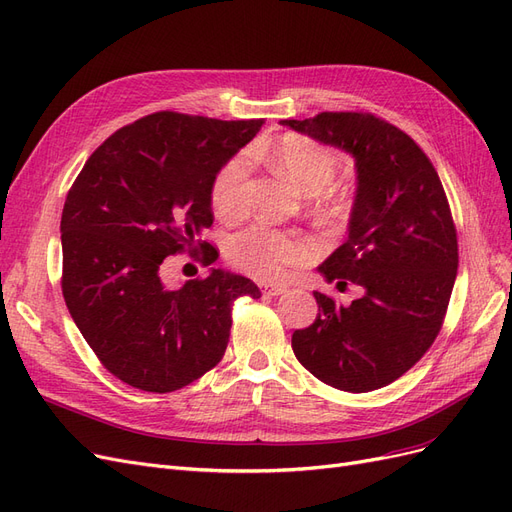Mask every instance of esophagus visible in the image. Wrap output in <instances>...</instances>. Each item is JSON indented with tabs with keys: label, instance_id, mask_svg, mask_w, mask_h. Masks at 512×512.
I'll list each match as a JSON object with an SVG mask.
<instances>
[{
	"label": "esophagus",
	"instance_id": "esophagus-1",
	"mask_svg": "<svg viewBox=\"0 0 512 512\" xmlns=\"http://www.w3.org/2000/svg\"><path fill=\"white\" fill-rule=\"evenodd\" d=\"M259 289H261L263 295H280V293L287 291V285H283V283H278V285H274V283H261Z\"/></svg>",
	"mask_w": 512,
	"mask_h": 512
}]
</instances>
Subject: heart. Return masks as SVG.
Listing matches in <instances>:
<instances>
[{"label": "heart", "instance_id": "obj_1", "mask_svg": "<svg viewBox=\"0 0 512 512\" xmlns=\"http://www.w3.org/2000/svg\"><path fill=\"white\" fill-rule=\"evenodd\" d=\"M272 159L295 185L312 195V206L321 212H338L340 197L329 189L334 183L340 159L334 148L302 134H287L272 148ZM251 153L229 157L212 178L210 202L225 221L242 219L251 204ZM312 255V242L302 234L285 232L255 223L234 234L225 244V257L240 272L259 280L283 278L287 268L300 266Z\"/></svg>", "mask_w": 512, "mask_h": 512}]
</instances>
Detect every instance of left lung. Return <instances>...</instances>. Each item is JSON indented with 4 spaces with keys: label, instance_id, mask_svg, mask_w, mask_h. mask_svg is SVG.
Masks as SVG:
<instances>
[{
    "label": "left lung",
    "instance_id": "obj_1",
    "mask_svg": "<svg viewBox=\"0 0 512 512\" xmlns=\"http://www.w3.org/2000/svg\"><path fill=\"white\" fill-rule=\"evenodd\" d=\"M283 125L355 157L349 238L319 272L338 289L364 287L349 306L315 291L319 315L295 329L293 353L329 387L381 389L417 364L447 317L459 263L447 193L423 148L372 112H319Z\"/></svg>",
    "mask_w": 512,
    "mask_h": 512
}]
</instances>
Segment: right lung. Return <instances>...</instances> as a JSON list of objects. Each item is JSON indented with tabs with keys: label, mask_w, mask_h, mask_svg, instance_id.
<instances>
[{
	"label": "right lung",
	"mask_w": 512,
	"mask_h": 512,
	"mask_svg": "<svg viewBox=\"0 0 512 512\" xmlns=\"http://www.w3.org/2000/svg\"><path fill=\"white\" fill-rule=\"evenodd\" d=\"M263 119L161 110L114 131L76 176L61 214V291L82 338L129 387L170 393L219 364L238 298L253 280L212 270L168 287L174 255L210 266V187Z\"/></svg>",
	"instance_id": "obj_1"
}]
</instances>
